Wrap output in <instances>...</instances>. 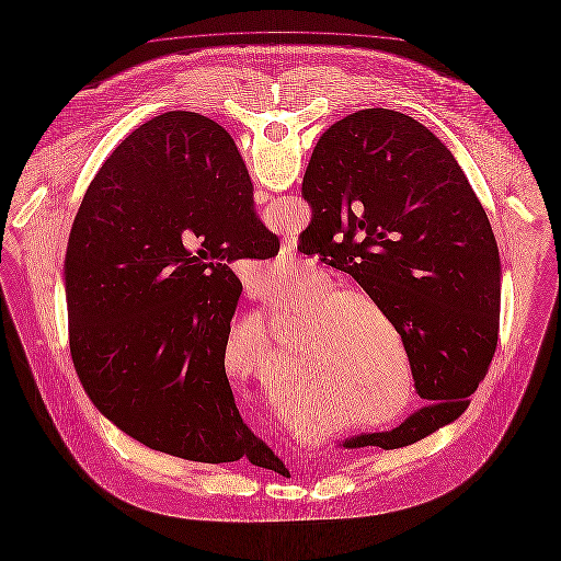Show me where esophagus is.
I'll return each instance as SVG.
<instances>
[{"instance_id": "34e87169", "label": "esophagus", "mask_w": 561, "mask_h": 561, "mask_svg": "<svg viewBox=\"0 0 561 561\" xmlns=\"http://www.w3.org/2000/svg\"><path fill=\"white\" fill-rule=\"evenodd\" d=\"M278 262H280L283 266L299 264V257L295 255V242L291 238H285V240H283L280 251H278Z\"/></svg>"}]
</instances>
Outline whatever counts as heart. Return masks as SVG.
I'll return each instance as SVG.
<instances>
[{"instance_id":"1","label":"heart","mask_w":561,"mask_h":561,"mask_svg":"<svg viewBox=\"0 0 561 561\" xmlns=\"http://www.w3.org/2000/svg\"><path fill=\"white\" fill-rule=\"evenodd\" d=\"M299 274L287 267L267 266L251 285L257 294L285 295L295 289ZM331 280L317 278L304 297L274 317V327L283 337V327L310 305L322 304L297 320L295 327V369L314 374V383L304 380L310 392V403L321 410H340L356 420L363 431L382 428L405 415L413 397L412 374L403 360L401 371L397 365L383 367L380 340L374 323L383 327L380 308L360 295H340ZM240 340L249 354L251 376L272 383L278 371V354L267 340L262 324L247 323L232 335ZM226 360V354H224ZM226 365V363H224ZM237 367L228 363L232 376ZM404 386H400V380Z\"/></svg>"}]
</instances>
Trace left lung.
Segmentation results:
<instances>
[{"instance_id":"8db88e82","label":"left lung","mask_w":561,"mask_h":561,"mask_svg":"<svg viewBox=\"0 0 561 561\" xmlns=\"http://www.w3.org/2000/svg\"><path fill=\"white\" fill-rule=\"evenodd\" d=\"M314 208L299 247L331 255L401 335L420 399L397 428L337 447H403L456 420L499 342L501 260L488 215L451 151L420 122L360 110L331 124L308 162Z\"/></svg>"}]
</instances>
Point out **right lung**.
I'll use <instances>...</instances> for the list:
<instances>
[{
  "label": "right lung",
  "mask_w": 561,
  "mask_h": 561,
  "mask_svg": "<svg viewBox=\"0 0 561 561\" xmlns=\"http://www.w3.org/2000/svg\"><path fill=\"white\" fill-rule=\"evenodd\" d=\"M278 247L224 126L169 112L128 135L90 181L65 262L71 358L99 412L185 460L251 458L224 365L242 291L230 266Z\"/></svg>",
  "instance_id": "obj_1"
}]
</instances>
